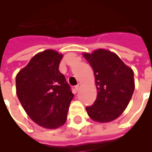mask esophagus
I'll return each instance as SVG.
<instances>
[{
  "instance_id": "esophagus-1",
  "label": "esophagus",
  "mask_w": 152,
  "mask_h": 152,
  "mask_svg": "<svg viewBox=\"0 0 152 152\" xmlns=\"http://www.w3.org/2000/svg\"><path fill=\"white\" fill-rule=\"evenodd\" d=\"M81 87H82V84H81V83H78V84L75 86V90L77 91H78L81 89Z\"/></svg>"
}]
</instances>
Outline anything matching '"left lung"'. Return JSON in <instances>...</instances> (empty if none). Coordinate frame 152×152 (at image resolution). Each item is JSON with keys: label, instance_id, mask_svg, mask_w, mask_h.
<instances>
[{"label": "left lung", "instance_id": "1", "mask_svg": "<svg viewBox=\"0 0 152 152\" xmlns=\"http://www.w3.org/2000/svg\"><path fill=\"white\" fill-rule=\"evenodd\" d=\"M94 70L98 94L95 102L86 107L92 120L105 124L119 117L129 104L134 90V71L116 53L98 49L83 53Z\"/></svg>", "mask_w": 152, "mask_h": 152}]
</instances>
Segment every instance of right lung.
Instances as JSON below:
<instances>
[{
  "instance_id": "add662e5",
  "label": "right lung",
  "mask_w": 152,
  "mask_h": 152,
  "mask_svg": "<svg viewBox=\"0 0 152 152\" xmlns=\"http://www.w3.org/2000/svg\"><path fill=\"white\" fill-rule=\"evenodd\" d=\"M62 53L46 50L35 54L16 76V93L28 117L46 129L65 124L74 98L58 69Z\"/></svg>"
}]
</instances>
